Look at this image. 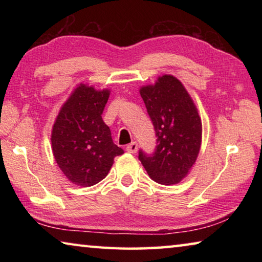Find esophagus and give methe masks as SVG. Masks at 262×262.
Masks as SVG:
<instances>
[{"label": "esophagus", "instance_id": "1", "mask_svg": "<svg viewBox=\"0 0 262 262\" xmlns=\"http://www.w3.org/2000/svg\"><path fill=\"white\" fill-rule=\"evenodd\" d=\"M137 148H139V145H137L136 142H132L130 144H128L126 147V150L129 154H136L137 152Z\"/></svg>", "mask_w": 262, "mask_h": 262}]
</instances>
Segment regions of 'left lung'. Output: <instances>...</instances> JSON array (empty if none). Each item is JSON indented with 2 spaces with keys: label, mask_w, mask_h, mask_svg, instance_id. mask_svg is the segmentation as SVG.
Listing matches in <instances>:
<instances>
[{
  "label": "left lung",
  "mask_w": 262,
  "mask_h": 262,
  "mask_svg": "<svg viewBox=\"0 0 262 262\" xmlns=\"http://www.w3.org/2000/svg\"><path fill=\"white\" fill-rule=\"evenodd\" d=\"M157 137L152 155L140 150L139 159L158 184L180 183L196 161L201 147L202 123L193 99L178 78L158 77L154 85L140 89Z\"/></svg>",
  "instance_id": "left-lung-1"
}]
</instances>
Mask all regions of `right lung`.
I'll use <instances>...</instances> for the list:
<instances>
[{
  "instance_id": "right-lung-1",
  "label": "right lung",
  "mask_w": 262,
  "mask_h": 262,
  "mask_svg": "<svg viewBox=\"0 0 262 262\" xmlns=\"http://www.w3.org/2000/svg\"><path fill=\"white\" fill-rule=\"evenodd\" d=\"M110 90L79 84L62 105L52 129V150L57 165L73 184L89 187L107 176L114 157L123 150L113 143L101 114Z\"/></svg>"
}]
</instances>
